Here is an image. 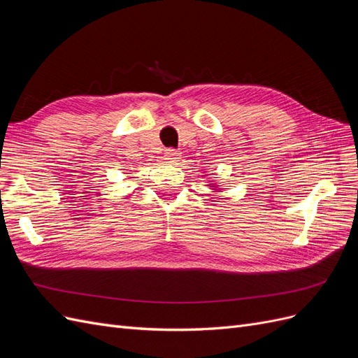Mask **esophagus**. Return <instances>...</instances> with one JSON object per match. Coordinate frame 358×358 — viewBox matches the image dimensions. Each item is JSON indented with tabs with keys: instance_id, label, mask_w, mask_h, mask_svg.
Instances as JSON below:
<instances>
[{
	"instance_id": "esophagus-1",
	"label": "esophagus",
	"mask_w": 358,
	"mask_h": 358,
	"mask_svg": "<svg viewBox=\"0 0 358 358\" xmlns=\"http://www.w3.org/2000/svg\"><path fill=\"white\" fill-rule=\"evenodd\" d=\"M164 158H166V162H169V164H176V162L180 158V152L176 149H167V152L164 154Z\"/></svg>"
}]
</instances>
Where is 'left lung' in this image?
<instances>
[{
  "mask_svg": "<svg viewBox=\"0 0 358 358\" xmlns=\"http://www.w3.org/2000/svg\"><path fill=\"white\" fill-rule=\"evenodd\" d=\"M208 187H210L212 192H220V191H221L220 185H216V182H215V180H209V185H208Z\"/></svg>",
  "mask_w": 358,
  "mask_h": 358,
  "instance_id": "8db88e82",
  "label": "left lung"
}]
</instances>
